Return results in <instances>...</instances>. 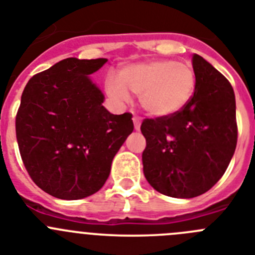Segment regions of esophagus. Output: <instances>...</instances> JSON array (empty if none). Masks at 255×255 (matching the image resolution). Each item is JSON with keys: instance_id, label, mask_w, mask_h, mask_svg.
I'll return each instance as SVG.
<instances>
[{"instance_id": "obj_1", "label": "esophagus", "mask_w": 255, "mask_h": 255, "mask_svg": "<svg viewBox=\"0 0 255 255\" xmlns=\"http://www.w3.org/2000/svg\"><path fill=\"white\" fill-rule=\"evenodd\" d=\"M132 121H134V128L136 130L140 129V125H141V117L139 116H134L132 117Z\"/></svg>"}]
</instances>
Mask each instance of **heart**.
I'll return each instance as SVG.
<instances>
[{
    "label": "heart",
    "instance_id": "obj_1",
    "mask_svg": "<svg viewBox=\"0 0 255 255\" xmlns=\"http://www.w3.org/2000/svg\"><path fill=\"white\" fill-rule=\"evenodd\" d=\"M197 87L194 67L175 60H154L128 65L120 76L108 74L106 91L119 103H128L130 93L140 96L141 107L155 117L180 112L191 101Z\"/></svg>",
    "mask_w": 255,
    "mask_h": 255
}]
</instances>
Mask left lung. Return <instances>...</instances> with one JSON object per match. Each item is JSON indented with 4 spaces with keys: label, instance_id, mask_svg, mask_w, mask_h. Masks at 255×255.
Wrapping results in <instances>:
<instances>
[{
    "label": "left lung",
    "instance_id": "1",
    "mask_svg": "<svg viewBox=\"0 0 255 255\" xmlns=\"http://www.w3.org/2000/svg\"><path fill=\"white\" fill-rule=\"evenodd\" d=\"M197 87L181 111L145 119L143 171L153 189L172 198L204 194L222 177L238 143L235 93L230 82L193 55Z\"/></svg>",
    "mask_w": 255,
    "mask_h": 255
}]
</instances>
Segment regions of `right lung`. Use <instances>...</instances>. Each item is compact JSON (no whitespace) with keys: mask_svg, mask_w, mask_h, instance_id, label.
<instances>
[{"mask_svg":"<svg viewBox=\"0 0 255 255\" xmlns=\"http://www.w3.org/2000/svg\"><path fill=\"white\" fill-rule=\"evenodd\" d=\"M107 58H66L35 74L21 94L16 139L31 180L58 199L89 197L105 185L115 154L134 130L132 115H112L89 75Z\"/></svg>","mask_w":255,"mask_h":255,"instance_id":"add662e5","label":"right lung"}]
</instances>
